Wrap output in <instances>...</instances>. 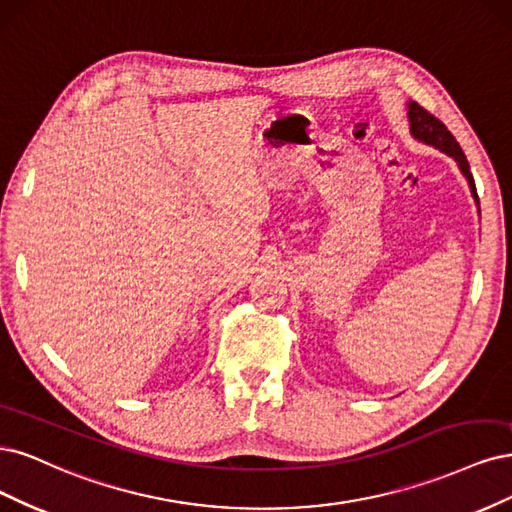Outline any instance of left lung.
Segmentation results:
<instances>
[{"label": "left lung", "instance_id": "8db88e82", "mask_svg": "<svg viewBox=\"0 0 512 512\" xmlns=\"http://www.w3.org/2000/svg\"><path fill=\"white\" fill-rule=\"evenodd\" d=\"M408 119H410L412 136L425 144H432V146L440 148L442 153H447L449 157H453L459 163L461 172H464V176L468 178L474 200L478 202V193H476V185H474V178L470 172V163H468L464 151H461V146L455 140V136L447 129V125H444L440 119H436L432 112H427L423 106H419L417 102H408Z\"/></svg>", "mask_w": 512, "mask_h": 512}]
</instances>
